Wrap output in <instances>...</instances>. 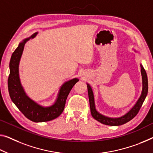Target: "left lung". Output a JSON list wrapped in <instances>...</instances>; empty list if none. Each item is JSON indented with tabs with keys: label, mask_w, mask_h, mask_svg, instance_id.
<instances>
[{
	"label": "left lung",
	"mask_w": 153,
	"mask_h": 153,
	"mask_svg": "<svg viewBox=\"0 0 153 153\" xmlns=\"http://www.w3.org/2000/svg\"><path fill=\"white\" fill-rule=\"evenodd\" d=\"M141 66V73H142V94H141L140 97L138 100L136 102V104L134 105L133 107L131 109L128 113H126L125 115L123 116H121L120 117H109L107 116H103V115L100 114L96 111L95 107V103H94V97L93 91L91 90V88L89 84H87L88 85V96H89V100H90V111L91 116L96 120L100 122V123L103 124H106V125L109 126H120L122 124H124L126 123H128L130 120H131L133 117L136 116V115L138 114L140 109L142 105L144 102L146 97L148 94V88H149V85H148V78L147 74L146 72L144 67L142 65H140Z\"/></svg>",
	"instance_id": "8db88e82"
}]
</instances>
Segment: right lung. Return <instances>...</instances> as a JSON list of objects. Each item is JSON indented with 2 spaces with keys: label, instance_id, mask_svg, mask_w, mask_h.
Masks as SVG:
<instances>
[{
  "label": "right lung",
  "instance_id": "obj_1",
  "mask_svg": "<svg viewBox=\"0 0 153 153\" xmlns=\"http://www.w3.org/2000/svg\"><path fill=\"white\" fill-rule=\"evenodd\" d=\"M37 34V33H35L29 38L23 39L11 55L9 63L8 90L11 100L26 117L35 123H42L52 120L62 114L70 90L79 80L74 78L63 83L55 102L50 107H42L28 97L20 83L19 63L26 42L36 37Z\"/></svg>",
  "mask_w": 153,
  "mask_h": 153
}]
</instances>
